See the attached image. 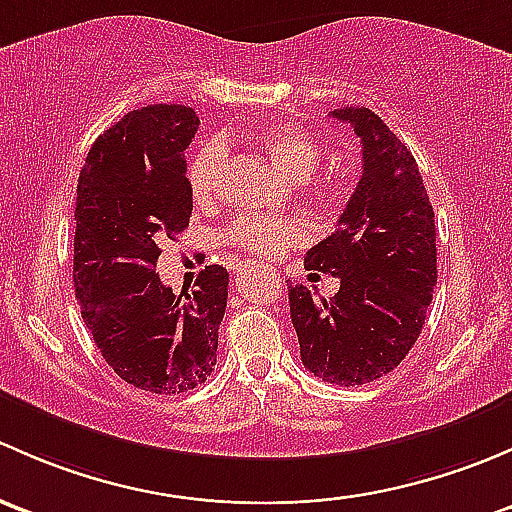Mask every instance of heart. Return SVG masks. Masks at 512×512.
<instances>
[{
  "label": "heart",
  "mask_w": 512,
  "mask_h": 512,
  "mask_svg": "<svg viewBox=\"0 0 512 512\" xmlns=\"http://www.w3.org/2000/svg\"><path fill=\"white\" fill-rule=\"evenodd\" d=\"M258 147L266 152V157L278 172H283L288 179H295V182H303L308 194L318 197L320 202H328L335 197V179L313 175L315 167L320 165L323 150L308 130L283 123L268 125L258 135ZM221 165H224V145L217 140L207 142L192 157L187 167V184L194 204L207 207L214 202ZM226 239L254 258H276L293 246L303 244L305 226L298 221L283 219H241L226 231Z\"/></svg>",
  "instance_id": "obj_1"
}]
</instances>
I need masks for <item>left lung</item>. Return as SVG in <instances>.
<instances>
[{
	"label": "left lung",
	"instance_id": "8db88e82",
	"mask_svg": "<svg viewBox=\"0 0 512 512\" xmlns=\"http://www.w3.org/2000/svg\"><path fill=\"white\" fill-rule=\"evenodd\" d=\"M362 145V177L308 271L340 278L333 298L288 286L300 360L323 382L357 387L392 372L424 328L436 286L434 209L414 155L370 108H340Z\"/></svg>",
	"mask_w": 512,
	"mask_h": 512
}]
</instances>
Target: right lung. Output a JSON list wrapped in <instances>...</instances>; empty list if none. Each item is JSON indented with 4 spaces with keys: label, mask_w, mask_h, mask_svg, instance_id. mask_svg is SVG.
I'll return each instance as SVG.
<instances>
[{
    "label": "right lung",
    "mask_w": 512,
    "mask_h": 512,
    "mask_svg": "<svg viewBox=\"0 0 512 512\" xmlns=\"http://www.w3.org/2000/svg\"><path fill=\"white\" fill-rule=\"evenodd\" d=\"M199 118L187 105H147L93 142L76 189L73 288L103 360L152 394L199 387L217 365L229 295L224 266H204L192 293L155 273L160 246L189 226L184 150Z\"/></svg>",
    "instance_id": "1"
}]
</instances>
